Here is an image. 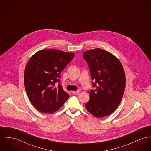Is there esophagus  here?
<instances>
[{
  "mask_svg": "<svg viewBox=\"0 0 151 151\" xmlns=\"http://www.w3.org/2000/svg\"><path fill=\"white\" fill-rule=\"evenodd\" d=\"M80 90H78V91H72V93L73 94H78L79 93H80Z\"/></svg>",
  "mask_w": 151,
  "mask_h": 151,
  "instance_id": "obj_1",
  "label": "esophagus"
}]
</instances>
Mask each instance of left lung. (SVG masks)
I'll return each mask as SVG.
<instances>
[{"label": "left lung", "mask_w": 151, "mask_h": 151, "mask_svg": "<svg viewBox=\"0 0 151 151\" xmlns=\"http://www.w3.org/2000/svg\"><path fill=\"white\" fill-rule=\"evenodd\" d=\"M83 58L89 66L93 86L90 101L85 104L93 116L102 118L112 114L120 104L125 89L126 78L120 61L100 48L84 52Z\"/></svg>", "instance_id": "left-lung-1"}]
</instances>
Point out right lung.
<instances>
[{"label":"right lung","mask_w":151,"mask_h":151,"mask_svg":"<svg viewBox=\"0 0 151 151\" xmlns=\"http://www.w3.org/2000/svg\"><path fill=\"white\" fill-rule=\"evenodd\" d=\"M74 56V53L44 49L29 60L24 72V87L31 103L40 111L53 113L68 99L69 94L63 89L59 78Z\"/></svg>","instance_id":"add662e5"}]
</instances>
